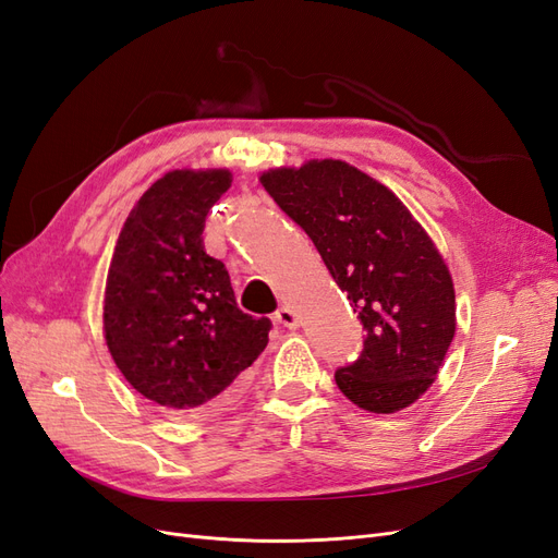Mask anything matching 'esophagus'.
<instances>
[{"label":"esophagus","instance_id":"esophagus-1","mask_svg":"<svg viewBox=\"0 0 558 558\" xmlns=\"http://www.w3.org/2000/svg\"><path fill=\"white\" fill-rule=\"evenodd\" d=\"M275 320H277V324H281L283 328H291V330H295L300 326L298 314L291 307H279L277 314H275Z\"/></svg>","mask_w":558,"mask_h":558}]
</instances>
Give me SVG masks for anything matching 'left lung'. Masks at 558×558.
<instances>
[{"instance_id": "1", "label": "left lung", "mask_w": 558, "mask_h": 558, "mask_svg": "<svg viewBox=\"0 0 558 558\" xmlns=\"http://www.w3.org/2000/svg\"><path fill=\"white\" fill-rule=\"evenodd\" d=\"M265 191L310 234L365 328L361 356L335 373L359 408L391 414L428 391L456 332L449 267L384 183L342 160L277 167Z\"/></svg>"}]
</instances>
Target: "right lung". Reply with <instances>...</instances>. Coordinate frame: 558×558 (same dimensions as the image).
<instances>
[{
    "instance_id": "1",
    "label": "right lung",
    "mask_w": 558,
    "mask_h": 558,
    "mask_svg": "<svg viewBox=\"0 0 558 558\" xmlns=\"http://www.w3.org/2000/svg\"><path fill=\"white\" fill-rule=\"evenodd\" d=\"M230 183L228 170L167 172L130 211L109 265L111 359L134 391L177 416L230 404L272 328L238 307L226 265L202 242Z\"/></svg>"
}]
</instances>
